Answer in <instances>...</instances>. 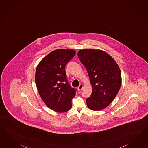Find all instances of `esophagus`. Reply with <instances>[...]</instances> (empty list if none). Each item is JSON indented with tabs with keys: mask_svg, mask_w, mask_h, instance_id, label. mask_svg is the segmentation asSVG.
I'll return each mask as SVG.
<instances>
[{
	"mask_svg": "<svg viewBox=\"0 0 148 148\" xmlns=\"http://www.w3.org/2000/svg\"><path fill=\"white\" fill-rule=\"evenodd\" d=\"M83 88V85L81 84H80V85H79V86L78 87V90H81Z\"/></svg>",
	"mask_w": 148,
	"mask_h": 148,
	"instance_id": "esophagus-1",
	"label": "esophagus"
}]
</instances>
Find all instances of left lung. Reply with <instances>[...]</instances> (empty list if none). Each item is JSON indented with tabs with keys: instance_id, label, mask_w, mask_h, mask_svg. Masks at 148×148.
Masks as SVG:
<instances>
[{
	"instance_id": "obj_1",
	"label": "left lung",
	"mask_w": 148,
	"mask_h": 148,
	"mask_svg": "<svg viewBox=\"0 0 148 148\" xmlns=\"http://www.w3.org/2000/svg\"><path fill=\"white\" fill-rule=\"evenodd\" d=\"M77 55L86 68L93 88L86 99L87 106L91 110H102L112 102L119 90L120 68L110 55L101 50H80Z\"/></svg>"
}]
</instances>
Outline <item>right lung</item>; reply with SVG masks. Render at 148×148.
Returning a JSON list of instances; mask_svg holds the SVG:
<instances>
[{"mask_svg": "<svg viewBox=\"0 0 148 148\" xmlns=\"http://www.w3.org/2000/svg\"><path fill=\"white\" fill-rule=\"evenodd\" d=\"M76 54L73 49H57L51 52L39 63L35 82L39 95L46 105L56 112L71 109L76 89L68 83L65 73L67 63Z\"/></svg>", "mask_w": 148, "mask_h": 148, "instance_id": "1", "label": "right lung"}]
</instances>
